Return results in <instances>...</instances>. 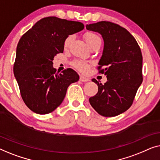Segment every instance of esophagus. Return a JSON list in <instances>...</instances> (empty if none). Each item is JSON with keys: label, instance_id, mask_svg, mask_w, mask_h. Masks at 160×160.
I'll list each match as a JSON object with an SVG mask.
<instances>
[{"label": "esophagus", "instance_id": "obj_1", "mask_svg": "<svg viewBox=\"0 0 160 160\" xmlns=\"http://www.w3.org/2000/svg\"><path fill=\"white\" fill-rule=\"evenodd\" d=\"M80 80L82 81V82H88V81H89L90 80L88 79V78L84 77V76L80 75Z\"/></svg>", "mask_w": 160, "mask_h": 160}]
</instances>
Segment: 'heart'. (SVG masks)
<instances>
[{
    "mask_svg": "<svg viewBox=\"0 0 160 160\" xmlns=\"http://www.w3.org/2000/svg\"><path fill=\"white\" fill-rule=\"evenodd\" d=\"M74 39L73 35H69L65 38L64 41V48H68L70 44L72 42ZM84 39L85 41H86L87 44L88 45L89 47L93 46L94 43H96V42L98 41V40H101L100 38L98 36L95 34L94 32H87L85 33L84 35ZM73 67L76 68L78 70L82 72H85L89 68V64L87 62H85V61L82 60H75L72 62Z\"/></svg>",
    "mask_w": 160,
    "mask_h": 160,
    "instance_id": "heart-1",
    "label": "heart"
}]
</instances>
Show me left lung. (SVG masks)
I'll return each mask as SVG.
<instances>
[{
	"label": "left lung",
	"mask_w": 160,
	"mask_h": 160,
	"mask_svg": "<svg viewBox=\"0 0 160 160\" xmlns=\"http://www.w3.org/2000/svg\"><path fill=\"white\" fill-rule=\"evenodd\" d=\"M87 30L100 33L104 42L98 70L107 81L98 85V93L89 98L92 107L100 115L114 117L132 104L143 81V57L138 42L128 31L113 22L102 21L86 25Z\"/></svg>",
	"instance_id": "1"
}]
</instances>
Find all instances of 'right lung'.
I'll return each instance as SVG.
<instances>
[{"label":"right lung","mask_w":160,"mask_h":160,"mask_svg":"<svg viewBox=\"0 0 160 160\" xmlns=\"http://www.w3.org/2000/svg\"><path fill=\"white\" fill-rule=\"evenodd\" d=\"M83 28L81 22L48 17L36 22L20 38L13 74L22 99L32 112L46 114L54 111L62 103L69 85L79 80L72 69L57 72L53 60L64 51L65 38Z\"/></svg>","instance_id":"obj_1"}]
</instances>
